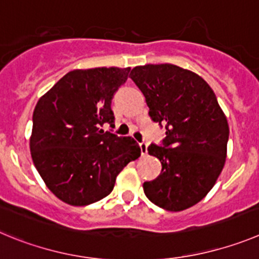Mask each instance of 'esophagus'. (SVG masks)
<instances>
[{
  "label": "esophagus",
  "mask_w": 259,
  "mask_h": 259,
  "mask_svg": "<svg viewBox=\"0 0 259 259\" xmlns=\"http://www.w3.org/2000/svg\"><path fill=\"white\" fill-rule=\"evenodd\" d=\"M147 147H148L147 142H142V143H139V148H141L142 156L147 155Z\"/></svg>",
  "instance_id": "34e87169"
}]
</instances>
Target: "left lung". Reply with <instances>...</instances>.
I'll return each instance as SVG.
<instances>
[{
  "mask_svg": "<svg viewBox=\"0 0 259 259\" xmlns=\"http://www.w3.org/2000/svg\"><path fill=\"white\" fill-rule=\"evenodd\" d=\"M152 121L164 125L162 146L148 153L161 162V173L143 190L151 202L181 211L201 201L215 185L227 156L230 129L208 82L174 64H146L132 69Z\"/></svg>",
  "mask_w": 259,
  "mask_h": 259,
  "instance_id": "1",
  "label": "left lung"
}]
</instances>
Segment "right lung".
Returning <instances> with one entry per match:
<instances>
[{"label": "right lung", "mask_w": 259, "mask_h": 259, "mask_svg": "<svg viewBox=\"0 0 259 259\" xmlns=\"http://www.w3.org/2000/svg\"><path fill=\"white\" fill-rule=\"evenodd\" d=\"M129 72V67L74 69L34 107L32 160L49 190L67 204L83 206L106 197L121 170L141 156L132 137L102 129L113 126V94Z\"/></svg>", "instance_id": "1"}]
</instances>
